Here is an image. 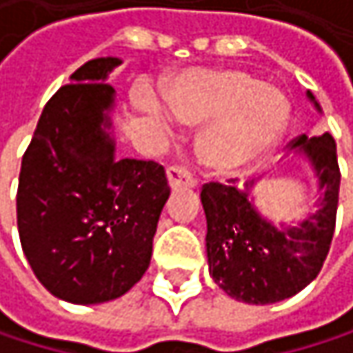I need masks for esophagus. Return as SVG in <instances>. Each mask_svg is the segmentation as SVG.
Returning a JSON list of instances; mask_svg holds the SVG:
<instances>
[{"instance_id": "esophagus-1", "label": "esophagus", "mask_w": 353, "mask_h": 353, "mask_svg": "<svg viewBox=\"0 0 353 353\" xmlns=\"http://www.w3.org/2000/svg\"><path fill=\"white\" fill-rule=\"evenodd\" d=\"M168 181L172 188H179V185H188V188H194L196 185V179L194 176L185 170V168H179V165H172L168 168Z\"/></svg>"}]
</instances>
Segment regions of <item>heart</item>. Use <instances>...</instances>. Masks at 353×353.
<instances>
[{"instance_id":"b5f03b06","label":"heart","mask_w":353,"mask_h":353,"mask_svg":"<svg viewBox=\"0 0 353 353\" xmlns=\"http://www.w3.org/2000/svg\"><path fill=\"white\" fill-rule=\"evenodd\" d=\"M165 114L185 126H202L196 149L204 168L229 177L255 165L280 141L290 118L288 98L239 69H190L163 88ZM139 104L161 126L159 106L139 94Z\"/></svg>"}]
</instances>
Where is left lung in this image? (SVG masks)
<instances>
[{
    "instance_id": "obj_1",
    "label": "left lung",
    "mask_w": 353,
    "mask_h": 353,
    "mask_svg": "<svg viewBox=\"0 0 353 353\" xmlns=\"http://www.w3.org/2000/svg\"><path fill=\"white\" fill-rule=\"evenodd\" d=\"M307 96L321 112L315 96ZM290 149L305 153L323 192L317 212L296 227H274L255 210L249 198L253 181L245 190L237 179L210 181L200 192L210 276L229 296L249 305H272L301 292L317 278L333 239L341 179L335 141L329 132L301 134Z\"/></svg>"
}]
</instances>
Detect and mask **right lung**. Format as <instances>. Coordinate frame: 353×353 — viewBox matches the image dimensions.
<instances>
[{
    "label": "right lung",
    "mask_w": 353,
    "mask_h": 353,
    "mask_svg": "<svg viewBox=\"0 0 353 353\" xmlns=\"http://www.w3.org/2000/svg\"><path fill=\"white\" fill-rule=\"evenodd\" d=\"M120 63L81 65L46 102L22 157L20 243L38 282L73 305L114 301L143 278L170 198L163 165L114 159L106 79Z\"/></svg>",
    "instance_id": "obj_1"
}]
</instances>
